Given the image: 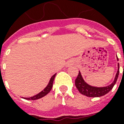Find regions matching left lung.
<instances>
[{"instance_id":"left-lung-1","label":"left lung","mask_w":124,"mask_h":124,"mask_svg":"<svg viewBox=\"0 0 124 124\" xmlns=\"http://www.w3.org/2000/svg\"><path fill=\"white\" fill-rule=\"evenodd\" d=\"M116 58H117V60H118V57H116ZM118 75H119V64H118L117 73L116 74L115 80L112 82L111 84L106 87H98L92 86V85H90L88 84H87L84 81V80L83 79L81 73L79 71L77 78L75 80V85L78 91L84 95H85L89 97H100V96H104L108 93L113 89V86L116 82Z\"/></svg>"}]
</instances>
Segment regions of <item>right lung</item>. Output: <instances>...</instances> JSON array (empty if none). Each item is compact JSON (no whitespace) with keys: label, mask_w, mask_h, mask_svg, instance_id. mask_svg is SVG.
<instances>
[{"label":"right lung","mask_w":124,"mask_h":124,"mask_svg":"<svg viewBox=\"0 0 124 124\" xmlns=\"http://www.w3.org/2000/svg\"><path fill=\"white\" fill-rule=\"evenodd\" d=\"M56 76V73L53 75L52 76V77L51 78L48 84L46 87H45L41 92H40L39 93H38L37 94H36L33 96H31V97H29V98H23L26 100H37V99H39L40 98H42L44 96H46L47 94H48L50 92V91L51 90L53 87V81H54V77Z\"/></svg>","instance_id":"add662e5"}]
</instances>
